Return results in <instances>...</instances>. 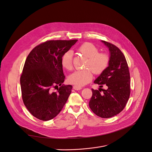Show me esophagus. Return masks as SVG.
Segmentation results:
<instances>
[{
	"instance_id": "1",
	"label": "esophagus",
	"mask_w": 152,
	"mask_h": 152,
	"mask_svg": "<svg viewBox=\"0 0 152 152\" xmlns=\"http://www.w3.org/2000/svg\"><path fill=\"white\" fill-rule=\"evenodd\" d=\"M73 89L78 91V90H80L82 89V87L79 86H74L73 87Z\"/></svg>"
}]
</instances>
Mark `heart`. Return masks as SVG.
Returning a JSON list of instances; mask_svg holds the SVG:
<instances>
[{"instance_id":"b5f03b06","label":"heart","mask_w":152,"mask_h":152,"mask_svg":"<svg viewBox=\"0 0 152 152\" xmlns=\"http://www.w3.org/2000/svg\"><path fill=\"white\" fill-rule=\"evenodd\" d=\"M79 51L87 58L84 70H77L68 77V81L77 86H84L90 82L96 75L103 73L108 68L110 63L108 54L99 52V49L93 44L86 42L78 49ZM62 66L68 70L73 68V52L68 50L63 54L61 58Z\"/></svg>"}]
</instances>
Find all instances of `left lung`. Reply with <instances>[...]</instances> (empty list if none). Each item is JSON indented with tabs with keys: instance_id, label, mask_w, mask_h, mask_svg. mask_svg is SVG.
I'll use <instances>...</instances> for the list:
<instances>
[{
	"instance_id": "obj_1",
	"label": "left lung",
	"mask_w": 152,
	"mask_h": 152,
	"mask_svg": "<svg viewBox=\"0 0 152 152\" xmlns=\"http://www.w3.org/2000/svg\"><path fill=\"white\" fill-rule=\"evenodd\" d=\"M110 57L108 68L94 80L99 85L98 90L92 89L93 95L89 107L96 115L110 118L121 112L125 108L131 93L130 73L126 59L117 46L106 41ZM104 85L107 89L101 88ZM102 90L103 94H101Z\"/></svg>"
}]
</instances>
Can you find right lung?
I'll return each mask as SVG.
<instances>
[{"mask_svg":"<svg viewBox=\"0 0 152 152\" xmlns=\"http://www.w3.org/2000/svg\"><path fill=\"white\" fill-rule=\"evenodd\" d=\"M77 40L45 41L32 49L26 59L20 77L22 99L29 112L39 120L56 117L71 93L72 86L62 84L65 76L61 58Z\"/></svg>","mask_w":152,"mask_h":152,"instance_id":"obj_1","label":"right lung"}]
</instances>
